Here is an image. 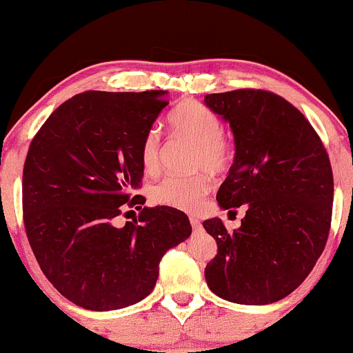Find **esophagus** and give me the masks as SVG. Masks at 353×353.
<instances>
[{
    "instance_id": "obj_1",
    "label": "esophagus",
    "mask_w": 353,
    "mask_h": 353,
    "mask_svg": "<svg viewBox=\"0 0 353 353\" xmlns=\"http://www.w3.org/2000/svg\"><path fill=\"white\" fill-rule=\"evenodd\" d=\"M190 223H192L193 229H200V225H202L199 221V217H190Z\"/></svg>"
}]
</instances>
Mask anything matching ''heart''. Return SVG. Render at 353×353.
<instances>
[{"label": "heart", "mask_w": 353, "mask_h": 353, "mask_svg": "<svg viewBox=\"0 0 353 353\" xmlns=\"http://www.w3.org/2000/svg\"><path fill=\"white\" fill-rule=\"evenodd\" d=\"M170 126L176 134L185 136L196 145L193 163L196 168H207L221 173L230 163V146L222 136V123L215 112L200 102L187 101L170 116ZM161 134L151 128L139 146V161L146 173H157L160 168ZM210 190V180L205 175H170L154 185L151 196L160 205L183 212H196Z\"/></svg>", "instance_id": "b5f03b06"}]
</instances>
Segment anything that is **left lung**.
I'll return each mask as SVG.
<instances>
[{"instance_id":"1","label":"left lung","mask_w":353,"mask_h":353,"mask_svg":"<svg viewBox=\"0 0 353 353\" xmlns=\"http://www.w3.org/2000/svg\"><path fill=\"white\" fill-rule=\"evenodd\" d=\"M203 102L229 123L236 145L219 205L229 212L245 205L234 232L217 217L203 222L217 242L207 284L239 305L279 301L305 281L327 244L333 205L327 150L308 119L268 90L207 94Z\"/></svg>"}]
</instances>
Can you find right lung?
<instances>
[{"mask_svg": "<svg viewBox=\"0 0 353 353\" xmlns=\"http://www.w3.org/2000/svg\"><path fill=\"white\" fill-rule=\"evenodd\" d=\"M166 105V90H87L59 105L30 145L26 236L48 281L77 306L109 312L141 301L165 252L190 237L187 215L165 205L117 225L145 203L132 195L145 172L139 146Z\"/></svg>", "mask_w": 353, "mask_h": 353, "instance_id": "1", "label": "right lung"}]
</instances>
